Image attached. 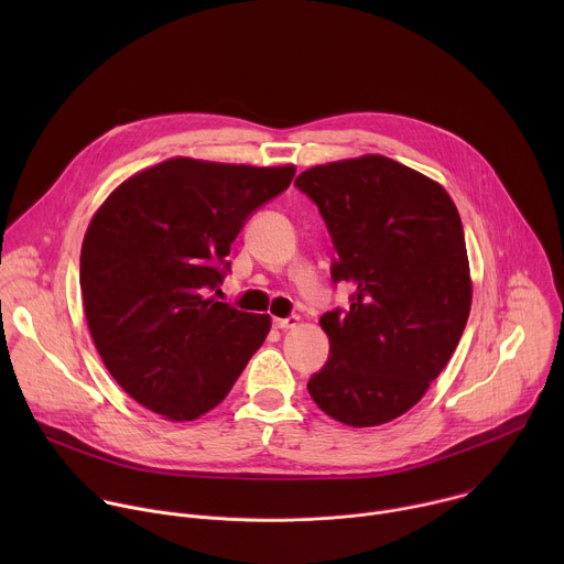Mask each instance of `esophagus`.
I'll return each mask as SVG.
<instances>
[{"label": "esophagus", "mask_w": 564, "mask_h": 564, "mask_svg": "<svg viewBox=\"0 0 564 564\" xmlns=\"http://www.w3.org/2000/svg\"><path fill=\"white\" fill-rule=\"evenodd\" d=\"M274 328L279 330H288V328H294L299 324V316H285V318H272Z\"/></svg>", "instance_id": "34e87169"}]
</instances>
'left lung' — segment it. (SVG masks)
Returning <instances> with one entry per match:
<instances>
[{
	"mask_svg": "<svg viewBox=\"0 0 564 564\" xmlns=\"http://www.w3.org/2000/svg\"><path fill=\"white\" fill-rule=\"evenodd\" d=\"M324 218L333 283L350 307L321 316L326 366L314 404L348 426H379L413 409L455 352L470 312L464 229L435 181L386 155L316 165L294 181Z\"/></svg>",
	"mask_w": 564,
	"mask_h": 564,
	"instance_id": "obj_1",
	"label": "left lung"
}]
</instances>
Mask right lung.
<instances>
[{"label":"right lung","mask_w":564,"mask_h":564,"mask_svg":"<svg viewBox=\"0 0 564 564\" xmlns=\"http://www.w3.org/2000/svg\"><path fill=\"white\" fill-rule=\"evenodd\" d=\"M294 167L172 158L124 181L94 216L83 254L87 324L113 379L144 409L189 422L227 397L270 333L268 314L207 299L250 216Z\"/></svg>","instance_id":"1"}]
</instances>
